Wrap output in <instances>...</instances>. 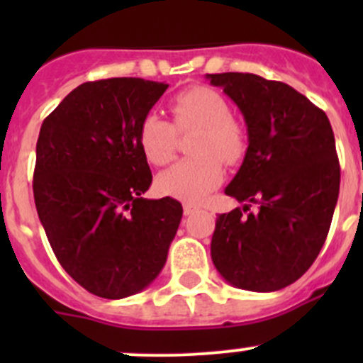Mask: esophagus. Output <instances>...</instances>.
Instances as JSON below:
<instances>
[{
  "label": "esophagus",
  "instance_id": "34e87169",
  "mask_svg": "<svg viewBox=\"0 0 363 363\" xmlns=\"http://www.w3.org/2000/svg\"><path fill=\"white\" fill-rule=\"evenodd\" d=\"M196 211H199V208H196L195 205H191V203H184V216H191V214H195Z\"/></svg>",
  "mask_w": 363,
  "mask_h": 363
}]
</instances>
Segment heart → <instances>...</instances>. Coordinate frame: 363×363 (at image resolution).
Here are the masks:
<instances>
[{
  "instance_id": "1",
  "label": "heart",
  "mask_w": 363,
  "mask_h": 363,
  "mask_svg": "<svg viewBox=\"0 0 363 363\" xmlns=\"http://www.w3.org/2000/svg\"><path fill=\"white\" fill-rule=\"evenodd\" d=\"M175 126L151 112L138 128V144L152 164L170 163L179 131H196L191 144L195 158L175 163L160 174V193L188 203L202 202L223 181V163L235 164L247 149L246 130L232 117L225 94L207 86H191L175 94L170 104Z\"/></svg>"
}]
</instances>
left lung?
<instances>
[{
    "label": "left lung",
    "mask_w": 363,
    "mask_h": 363,
    "mask_svg": "<svg viewBox=\"0 0 363 363\" xmlns=\"http://www.w3.org/2000/svg\"><path fill=\"white\" fill-rule=\"evenodd\" d=\"M239 107L247 151L225 193L242 208L219 214L212 263L240 290L277 291L313 265L330 230L340 168L327 113L294 87L255 73H211ZM250 203L258 213L244 215Z\"/></svg>",
    "instance_id": "left-lung-1"
}]
</instances>
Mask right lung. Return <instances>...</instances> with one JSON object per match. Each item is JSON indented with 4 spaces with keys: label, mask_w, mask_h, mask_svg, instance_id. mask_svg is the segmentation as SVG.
I'll return each mask as SVG.
<instances>
[{
    "label": "right lung",
    "mask_w": 363,
    "mask_h": 363,
    "mask_svg": "<svg viewBox=\"0 0 363 363\" xmlns=\"http://www.w3.org/2000/svg\"><path fill=\"white\" fill-rule=\"evenodd\" d=\"M168 84L121 77L80 84L43 121L36 211L61 267L89 294L124 298L158 277L182 205L144 199L152 182L142 119Z\"/></svg>",
    "instance_id": "right-lung-1"
}]
</instances>
